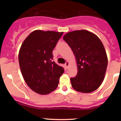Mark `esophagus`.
I'll return each instance as SVG.
<instances>
[{"mask_svg":"<svg viewBox=\"0 0 121 121\" xmlns=\"http://www.w3.org/2000/svg\"><path fill=\"white\" fill-rule=\"evenodd\" d=\"M69 62H65V67L66 68H68V66H69Z\"/></svg>","mask_w":121,"mask_h":121,"instance_id":"34e87169","label":"esophagus"}]
</instances>
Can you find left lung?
<instances>
[{
  "mask_svg": "<svg viewBox=\"0 0 121 121\" xmlns=\"http://www.w3.org/2000/svg\"><path fill=\"white\" fill-rule=\"evenodd\" d=\"M63 39L76 57L78 74L70 78L75 90L88 93L98 89L104 79L108 64L107 53L99 37L86 30L69 32Z\"/></svg>",
  "mask_w": 121,
  "mask_h": 121,
  "instance_id": "left-lung-1",
  "label": "left lung"
}]
</instances>
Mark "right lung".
<instances>
[{
    "label": "right lung",
    "instance_id": "obj_1",
    "mask_svg": "<svg viewBox=\"0 0 121 121\" xmlns=\"http://www.w3.org/2000/svg\"><path fill=\"white\" fill-rule=\"evenodd\" d=\"M63 32L35 30L22 43L19 62L25 81L35 92L47 95L56 89L63 67L53 60V50Z\"/></svg>",
    "mask_w": 121,
    "mask_h": 121
}]
</instances>
